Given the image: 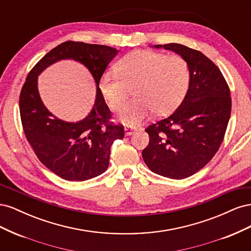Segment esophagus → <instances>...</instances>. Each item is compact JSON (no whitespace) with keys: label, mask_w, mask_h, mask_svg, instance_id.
I'll return each mask as SVG.
<instances>
[{"label":"esophagus","mask_w":251,"mask_h":251,"mask_svg":"<svg viewBox=\"0 0 251 251\" xmlns=\"http://www.w3.org/2000/svg\"><path fill=\"white\" fill-rule=\"evenodd\" d=\"M125 132H126V136H130V135H132V134H134L136 132V127H134V126H126L125 127Z\"/></svg>","instance_id":"34e87169"}]
</instances>
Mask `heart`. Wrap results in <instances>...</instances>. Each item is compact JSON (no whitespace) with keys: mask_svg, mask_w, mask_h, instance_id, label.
Masks as SVG:
<instances>
[{"mask_svg":"<svg viewBox=\"0 0 251 251\" xmlns=\"http://www.w3.org/2000/svg\"><path fill=\"white\" fill-rule=\"evenodd\" d=\"M116 72L104 73L100 92L112 110H118L135 87L134 100L126 102L118 118L126 126L139 125L155 111L166 114L177 107L189 83V68L179 55L134 51L117 63Z\"/></svg>","mask_w":251,"mask_h":251,"instance_id":"obj_1","label":"heart"}]
</instances>
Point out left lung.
I'll list each match as a JSON object with an SVG mask.
<instances>
[{
    "label": "left lung",
    "instance_id": "1",
    "mask_svg": "<svg viewBox=\"0 0 251 251\" xmlns=\"http://www.w3.org/2000/svg\"><path fill=\"white\" fill-rule=\"evenodd\" d=\"M154 47L186 60L189 86L172 115L146 128L150 142L142 158L153 173L184 179L203 169L221 146L231 112L230 90L219 68L200 51L175 43Z\"/></svg>",
    "mask_w": 251,
    "mask_h": 251
}]
</instances>
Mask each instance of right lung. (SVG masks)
Wrapping results in <instances>:
<instances>
[{"label":"right lung","mask_w":251,"mask_h":251,"mask_svg":"<svg viewBox=\"0 0 251 251\" xmlns=\"http://www.w3.org/2000/svg\"><path fill=\"white\" fill-rule=\"evenodd\" d=\"M117 50L102 45L68 41L48 52L27 75L20 94L23 130L40 161L58 177L85 181L107 171L111 146L123 139V125L113 124L100 81ZM72 58L85 64L98 85L93 111L78 123L60 121L44 107L37 90V75L53 62Z\"/></svg>","instance_id":"add662e5"}]
</instances>
